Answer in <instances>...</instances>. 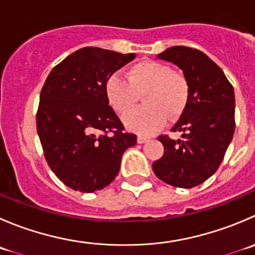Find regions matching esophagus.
Instances as JSON below:
<instances>
[{"mask_svg": "<svg viewBox=\"0 0 255 255\" xmlns=\"http://www.w3.org/2000/svg\"><path fill=\"white\" fill-rule=\"evenodd\" d=\"M137 142L139 143V144H143V143L148 142V138H147V137H143V135H138V138H137Z\"/></svg>", "mask_w": 255, "mask_h": 255, "instance_id": "34e87169", "label": "esophagus"}]
</instances>
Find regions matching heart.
Here are the masks:
<instances>
[{
    "mask_svg": "<svg viewBox=\"0 0 255 255\" xmlns=\"http://www.w3.org/2000/svg\"><path fill=\"white\" fill-rule=\"evenodd\" d=\"M128 81L112 75L106 82V95L113 110L126 113L143 96L144 107L123 117V123L132 132L149 135L163 128L168 118L177 121L183 115L189 98L188 82L172 67L157 61H140L128 71Z\"/></svg>",
    "mask_w": 255,
    "mask_h": 255,
    "instance_id": "b5f03b06",
    "label": "heart"
}]
</instances>
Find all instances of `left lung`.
I'll use <instances>...</instances> for the list:
<instances>
[{
	"label": "left lung",
	"instance_id": "obj_1",
	"mask_svg": "<svg viewBox=\"0 0 255 255\" xmlns=\"http://www.w3.org/2000/svg\"><path fill=\"white\" fill-rule=\"evenodd\" d=\"M157 57L183 71L189 98L172 128L173 132L183 133V139L174 140L167 135L158 138L164 153L153 163V172L173 187H196L216 173L233 138V86L223 71L198 49L174 46Z\"/></svg>",
	"mask_w": 255,
	"mask_h": 255
}]
</instances>
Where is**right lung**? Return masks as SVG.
Wrapping results in <instances>:
<instances>
[{
    "label": "right lung",
    "instance_id": "obj_1",
    "mask_svg": "<svg viewBox=\"0 0 255 255\" xmlns=\"http://www.w3.org/2000/svg\"><path fill=\"white\" fill-rule=\"evenodd\" d=\"M134 58L85 47L58 63L42 87L37 133L51 169L72 189L92 193L107 187L125 150L137 142L123 132L106 95L108 77Z\"/></svg>",
    "mask_w": 255,
    "mask_h": 255
}]
</instances>
